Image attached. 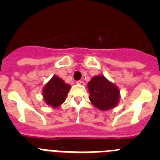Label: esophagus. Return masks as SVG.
Instances as JSON below:
<instances>
[{
  "instance_id": "esophagus-1",
  "label": "esophagus",
  "mask_w": 160,
  "mask_h": 160,
  "mask_svg": "<svg viewBox=\"0 0 160 160\" xmlns=\"http://www.w3.org/2000/svg\"><path fill=\"white\" fill-rule=\"evenodd\" d=\"M77 83L79 85H82V86H84L85 82L83 81H81V80H79V81H77Z\"/></svg>"
}]
</instances>
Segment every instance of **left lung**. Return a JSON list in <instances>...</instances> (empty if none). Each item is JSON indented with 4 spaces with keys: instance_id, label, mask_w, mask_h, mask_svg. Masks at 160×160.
<instances>
[{
    "instance_id": "left-lung-1",
    "label": "left lung",
    "mask_w": 160,
    "mask_h": 160,
    "mask_svg": "<svg viewBox=\"0 0 160 160\" xmlns=\"http://www.w3.org/2000/svg\"><path fill=\"white\" fill-rule=\"evenodd\" d=\"M90 90V100L94 107L102 111L114 108L119 100V90L105 77L93 78L87 85Z\"/></svg>"
}]
</instances>
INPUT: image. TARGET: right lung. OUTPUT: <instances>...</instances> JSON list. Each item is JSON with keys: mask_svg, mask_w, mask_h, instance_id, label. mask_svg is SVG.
<instances>
[{"mask_svg": "<svg viewBox=\"0 0 160 160\" xmlns=\"http://www.w3.org/2000/svg\"><path fill=\"white\" fill-rule=\"evenodd\" d=\"M70 89V85L65 83L62 79L53 76L43 89L44 100L47 105L56 108L64 102Z\"/></svg>", "mask_w": 160, "mask_h": 160, "instance_id": "1", "label": "right lung"}]
</instances>
